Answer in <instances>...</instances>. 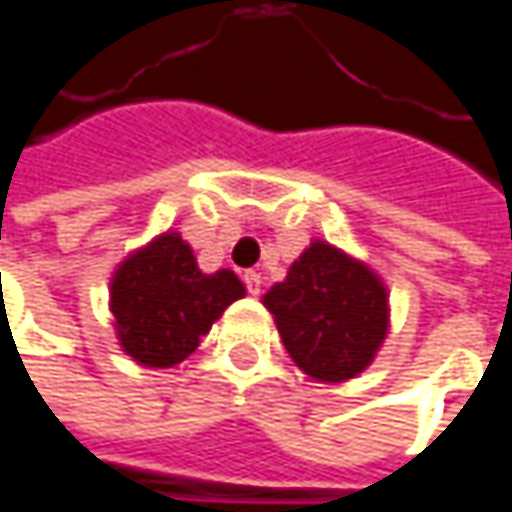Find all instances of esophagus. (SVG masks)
Segmentation results:
<instances>
[{
	"label": "esophagus",
	"instance_id": "esophagus-1",
	"mask_svg": "<svg viewBox=\"0 0 512 512\" xmlns=\"http://www.w3.org/2000/svg\"><path fill=\"white\" fill-rule=\"evenodd\" d=\"M243 281H246V287H249L252 296H260V290H263V275H260V272L249 269V272L243 275Z\"/></svg>",
	"mask_w": 512,
	"mask_h": 512
}]
</instances>
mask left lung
Masks as SVG:
<instances>
[{"label": "left lung", "instance_id": "8db88e82", "mask_svg": "<svg viewBox=\"0 0 512 512\" xmlns=\"http://www.w3.org/2000/svg\"><path fill=\"white\" fill-rule=\"evenodd\" d=\"M263 305L284 350L317 382L358 376L388 335V287L356 257L314 240L272 284Z\"/></svg>", "mask_w": 512, "mask_h": 512}]
</instances>
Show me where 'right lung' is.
Returning a JSON list of instances; mask_svg holds the SVG:
<instances>
[{
	"label": "right lung",
	"instance_id": "1",
	"mask_svg": "<svg viewBox=\"0 0 512 512\" xmlns=\"http://www.w3.org/2000/svg\"><path fill=\"white\" fill-rule=\"evenodd\" d=\"M246 287L231 269H198L189 243L165 231L127 255L109 284V311L121 350L145 367H171L195 353L222 311Z\"/></svg>",
	"mask_w": 512,
	"mask_h": 512
}]
</instances>
